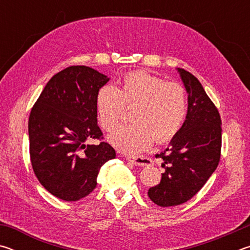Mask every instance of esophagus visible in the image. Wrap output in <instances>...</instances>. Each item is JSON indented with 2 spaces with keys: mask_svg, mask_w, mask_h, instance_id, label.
I'll return each instance as SVG.
<instances>
[{
  "mask_svg": "<svg viewBox=\"0 0 250 250\" xmlns=\"http://www.w3.org/2000/svg\"><path fill=\"white\" fill-rule=\"evenodd\" d=\"M126 160L132 162L135 166H140V167H146V166H151L152 164V160L147 156H143V155H139V156H126Z\"/></svg>",
  "mask_w": 250,
  "mask_h": 250,
  "instance_id": "1",
  "label": "esophagus"
}]
</instances>
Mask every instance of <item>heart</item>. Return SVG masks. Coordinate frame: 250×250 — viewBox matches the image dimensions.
<instances>
[{
  "mask_svg": "<svg viewBox=\"0 0 250 250\" xmlns=\"http://www.w3.org/2000/svg\"><path fill=\"white\" fill-rule=\"evenodd\" d=\"M188 104V94L181 83L146 71L126 74L118 88L104 84L96 97L97 116L105 131L116 129L125 108L134 107L133 124L109 135L110 143L128 154L146 150L154 139L164 143L174 138L185 121Z\"/></svg>",
  "mask_w": 250,
  "mask_h": 250,
  "instance_id": "1",
  "label": "heart"
}]
</instances>
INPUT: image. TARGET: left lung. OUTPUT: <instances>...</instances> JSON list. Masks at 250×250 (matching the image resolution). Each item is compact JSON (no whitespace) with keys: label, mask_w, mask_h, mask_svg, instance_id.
Returning <instances> with one entry per match:
<instances>
[{"label":"left lung","mask_w":250,"mask_h":250,"mask_svg":"<svg viewBox=\"0 0 250 250\" xmlns=\"http://www.w3.org/2000/svg\"><path fill=\"white\" fill-rule=\"evenodd\" d=\"M188 94V115L170 146L156 154L163 160L160 184L147 195L156 205L176 206L195 195L216 170L221 160L222 120L195 76L177 68Z\"/></svg>","instance_id":"left-lung-1"}]
</instances>
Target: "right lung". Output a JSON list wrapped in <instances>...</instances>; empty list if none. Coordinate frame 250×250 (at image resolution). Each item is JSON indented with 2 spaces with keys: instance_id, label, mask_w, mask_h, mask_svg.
<instances>
[{
  "instance_id": "add662e5",
  "label": "right lung",
  "mask_w": 250,
  "mask_h": 250,
  "mask_svg": "<svg viewBox=\"0 0 250 250\" xmlns=\"http://www.w3.org/2000/svg\"><path fill=\"white\" fill-rule=\"evenodd\" d=\"M107 76L87 66H70L50 78L28 119L29 156L40 183L62 201L75 202L97 186L100 167L116 158L97 124L96 97Z\"/></svg>"
}]
</instances>
